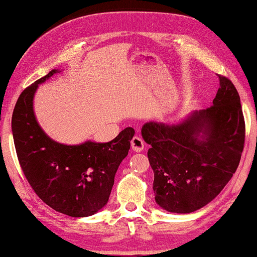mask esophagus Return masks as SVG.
<instances>
[{
	"label": "esophagus",
	"instance_id": "1",
	"mask_svg": "<svg viewBox=\"0 0 257 257\" xmlns=\"http://www.w3.org/2000/svg\"><path fill=\"white\" fill-rule=\"evenodd\" d=\"M144 145H145V143H144L142 137L140 136L133 137V139L131 142V146H132V150L135 151V152H142V151L144 150Z\"/></svg>",
	"mask_w": 257,
	"mask_h": 257
}]
</instances>
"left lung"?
Returning <instances> with one entry per match:
<instances>
[{
  "instance_id": "left-lung-1",
  "label": "left lung",
  "mask_w": 257,
  "mask_h": 257,
  "mask_svg": "<svg viewBox=\"0 0 257 257\" xmlns=\"http://www.w3.org/2000/svg\"><path fill=\"white\" fill-rule=\"evenodd\" d=\"M213 105L179 124L149 121L142 136L154 173L156 202L171 213L195 212L216 198L240 164L244 118L240 96L227 77Z\"/></svg>"
}]
</instances>
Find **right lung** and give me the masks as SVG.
I'll list each match as a JSON object with an SVG mask.
<instances>
[{
    "instance_id": "add662e5",
    "label": "right lung",
    "mask_w": 257,
    "mask_h": 257,
    "mask_svg": "<svg viewBox=\"0 0 257 257\" xmlns=\"http://www.w3.org/2000/svg\"><path fill=\"white\" fill-rule=\"evenodd\" d=\"M57 72L51 70L21 93L12 118L14 144L23 173L38 198L65 215L85 217L107 203L135 130L126 127L108 143L87 140L64 145L52 140L35 117L34 96L38 84Z\"/></svg>"
}]
</instances>
